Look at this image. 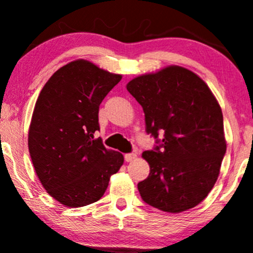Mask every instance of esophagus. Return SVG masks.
Returning a JSON list of instances; mask_svg holds the SVG:
<instances>
[{"mask_svg":"<svg viewBox=\"0 0 253 253\" xmlns=\"http://www.w3.org/2000/svg\"><path fill=\"white\" fill-rule=\"evenodd\" d=\"M135 158H136V153H126V155H125V161H126L127 163H128V162L134 161Z\"/></svg>","mask_w":253,"mask_h":253,"instance_id":"34e87169","label":"esophagus"}]
</instances>
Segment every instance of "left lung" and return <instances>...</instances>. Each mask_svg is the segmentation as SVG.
<instances>
[{"instance_id":"left-lung-1","label":"left lung","mask_w":253,"mask_h":253,"mask_svg":"<svg viewBox=\"0 0 253 253\" xmlns=\"http://www.w3.org/2000/svg\"><path fill=\"white\" fill-rule=\"evenodd\" d=\"M127 90L143 107L146 132L158 144L143 152L150 175L138 183L141 199L169 213L194 208L213 189L226 153L215 96L196 74L177 65L133 78Z\"/></svg>"}]
</instances>
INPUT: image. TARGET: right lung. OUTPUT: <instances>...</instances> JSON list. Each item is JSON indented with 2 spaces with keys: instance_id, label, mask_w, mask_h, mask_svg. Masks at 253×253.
<instances>
[{
  "instance_id": "obj_1",
  "label": "right lung",
  "mask_w": 253,
  "mask_h": 253,
  "mask_svg": "<svg viewBox=\"0 0 253 253\" xmlns=\"http://www.w3.org/2000/svg\"><path fill=\"white\" fill-rule=\"evenodd\" d=\"M121 78L77 59L54 72L40 91L28 150L42 187L65 207L98 201L124 164L120 152L107 150L94 136L100 104Z\"/></svg>"
}]
</instances>
